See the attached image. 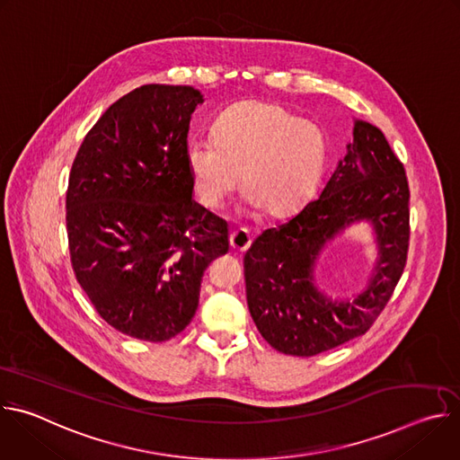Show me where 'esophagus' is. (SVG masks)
<instances>
[{
    "instance_id": "34e87169",
    "label": "esophagus",
    "mask_w": 460,
    "mask_h": 460,
    "mask_svg": "<svg viewBox=\"0 0 460 460\" xmlns=\"http://www.w3.org/2000/svg\"><path fill=\"white\" fill-rule=\"evenodd\" d=\"M251 242H252V236L245 227H238L229 234V245L236 252H243L251 245Z\"/></svg>"
}]
</instances>
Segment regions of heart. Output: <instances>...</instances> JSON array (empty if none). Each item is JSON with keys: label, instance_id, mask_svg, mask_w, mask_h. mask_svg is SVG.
<instances>
[{"label": "heart", "instance_id": "heart-1", "mask_svg": "<svg viewBox=\"0 0 460 460\" xmlns=\"http://www.w3.org/2000/svg\"><path fill=\"white\" fill-rule=\"evenodd\" d=\"M325 151V135L314 121L277 103L243 102L217 119L213 138L187 142L185 162L202 206L218 209L242 172L247 200L270 217H286L313 190Z\"/></svg>", "mask_w": 460, "mask_h": 460}]
</instances>
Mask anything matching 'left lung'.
Returning a JSON list of instances; mask_svg holds the SVG:
<instances>
[{"mask_svg":"<svg viewBox=\"0 0 460 460\" xmlns=\"http://www.w3.org/2000/svg\"><path fill=\"white\" fill-rule=\"evenodd\" d=\"M358 219L377 231L381 258L364 294L327 301L312 286L323 243ZM410 247V187L404 164L382 130L357 121L353 142L320 196L261 233L243 256L249 313L277 351L313 357L364 335L395 291Z\"/></svg>","mask_w":460,"mask_h":460,"instance_id":"1","label":"left lung"}]
</instances>
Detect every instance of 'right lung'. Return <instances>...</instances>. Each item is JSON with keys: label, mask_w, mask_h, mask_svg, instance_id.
Here are the masks:
<instances>
[{"label": "right lung", "mask_w": 460, "mask_h": 460, "mask_svg": "<svg viewBox=\"0 0 460 460\" xmlns=\"http://www.w3.org/2000/svg\"><path fill=\"white\" fill-rule=\"evenodd\" d=\"M189 85L149 84L114 102L84 138L67 187L71 264L96 313L146 342L181 333L227 224L192 200Z\"/></svg>", "instance_id": "obj_1"}]
</instances>
